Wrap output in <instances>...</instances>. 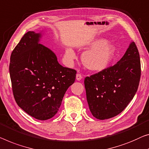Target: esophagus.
<instances>
[{
    "mask_svg": "<svg viewBox=\"0 0 149 149\" xmlns=\"http://www.w3.org/2000/svg\"><path fill=\"white\" fill-rule=\"evenodd\" d=\"M81 78H82V75L80 74H76V79L77 81L81 80Z\"/></svg>",
    "mask_w": 149,
    "mask_h": 149,
    "instance_id": "1",
    "label": "esophagus"
}]
</instances>
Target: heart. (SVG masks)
Here are the masks:
<instances>
[{"label": "heart", "mask_w": 149, "mask_h": 149, "mask_svg": "<svg viewBox=\"0 0 149 149\" xmlns=\"http://www.w3.org/2000/svg\"><path fill=\"white\" fill-rule=\"evenodd\" d=\"M89 50L83 53L81 61L84 67L90 71L99 72L105 69L114 58L116 47L106 39L100 38L90 42L86 45ZM66 55L70 59L75 58V54L71 49L66 50Z\"/></svg>", "instance_id": "obj_1"}]
</instances>
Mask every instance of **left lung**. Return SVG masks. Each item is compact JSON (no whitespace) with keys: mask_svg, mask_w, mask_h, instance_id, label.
I'll list each match as a JSON object with an SVG mask.
<instances>
[{"mask_svg":"<svg viewBox=\"0 0 149 149\" xmlns=\"http://www.w3.org/2000/svg\"><path fill=\"white\" fill-rule=\"evenodd\" d=\"M141 74L138 49L131 42L117 63L86 77V97L93 116L105 120L123 112L138 90Z\"/></svg>","mask_w":149,"mask_h":149,"instance_id":"8db88e82","label":"left lung"}]
</instances>
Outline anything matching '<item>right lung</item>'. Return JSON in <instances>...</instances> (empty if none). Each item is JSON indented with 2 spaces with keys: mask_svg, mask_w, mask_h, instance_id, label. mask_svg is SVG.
I'll return each instance as SVG.
<instances>
[{
  "mask_svg": "<svg viewBox=\"0 0 149 149\" xmlns=\"http://www.w3.org/2000/svg\"><path fill=\"white\" fill-rule=\"evenodd\" d=\"M41 33L24 35L10 55L9 72L15 101L26 113L46 120L56 114L76 71L59 63L52 50L39 43Z\"/></svg>",
  "mask_w": 149,
  "mask_h": 149,
  "instance_id": "obj_1",
  "label": "right lung"
}]
</instances>
